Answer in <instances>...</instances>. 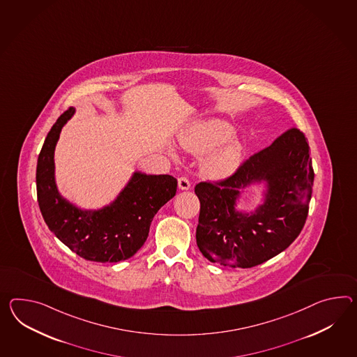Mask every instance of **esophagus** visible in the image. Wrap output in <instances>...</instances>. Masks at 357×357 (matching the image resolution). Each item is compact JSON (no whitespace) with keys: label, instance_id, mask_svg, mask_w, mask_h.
<instances>
[{"label":"esophagus","instance_id":"34e87169","mask_svg":"<svg viewBox=\"0 0 357 357\" xmlns=\"http://www.w3.org/2000/svg\"><path fill=\"white\" fill-rule=\"evenodd\" d=\"M178 187H179V190H182V191H188V190H191V182H190L187 178L181 176V178L178 179Z\"/></svg>","mask_w":357,"mask_h":357}]
</instances>
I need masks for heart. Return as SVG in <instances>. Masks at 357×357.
Listing matches in <instances>:
<instances>
[{"label":"heart","instance_id":"heart-1","mask_svg":"<svg viewBox=\"0 0 357 357\" xmlns=\"http://www.w3.org/2000/svg\"><path fill=\"white\" fill-rule=\"evenodd\" d=\"M232 125L222 120L196 122L179 138L181 147L192 155L201 156V169L210 178H226L232 174L243 160L241 142L234 137Z\"/></svg>","mask_w":357,"mask_h":357}]
</instances>
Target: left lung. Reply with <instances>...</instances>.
<instances>
[{
	"mask_svg": "<svg viewBox=\"0 0 357 357\" xmlns=\"http://www.w3.org/2000/svg\"><path fill=\"white\" fill-rule=\"evenodd\" d=\"M312 161L305 134L290 129L222 182L195 187L200 200L196 241L213 263L250 268L284 252L305 226L312 196ZM265 185L252 212L236 209L246 188Z\"/></svg>",
	"mask_w": 357,
	"mask_h": 357,
	"instance_id": "8db88e82",
	"label": "left lung"
}]
</instances>
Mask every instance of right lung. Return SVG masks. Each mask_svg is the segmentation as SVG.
I'll return each instance as SVG.
<instances>
[{
	"mask_svg": "<svg viewBox=\"0 0 357 357\" xmlns=\"http://www.w3.org/2000/svg\"><path fill=\"white\" fill-rule=\"evenodd\" d=\"M75 111L70 107L52 125L38 155L36 184L41 214L52 234L81 258L100 263L129 259L146 243L157 211L174 197L178 182L172 175L134 172L117 197L100 209H81L63 197L55 182L54 151Z\"/></svg>",
	"mask_w": 357,
	"mask_h": 357,
	"instance_id": "obj_1",
	"label": "right lung"
}]
</instances>
